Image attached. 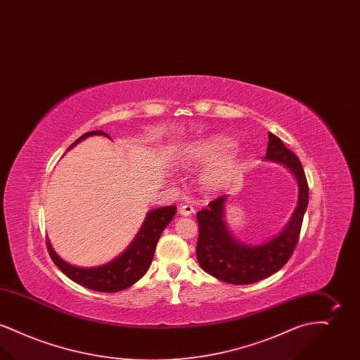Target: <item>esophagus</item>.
Listing matches in <instances>:
<instances>
[{
	"mask_svg": "<svg viewBox=\"0 0 360 360\" xmlns=\"http://www.w3.org/2000/svg\"><path fill=\"white\" fill-rule=\"evenodd\" d=\"M194 212H195V210H194V206L188 205V204H185V205H182L179 207V213H181L182 216H191Z\"/></svg>",
	"mask_w": 360,
	"mask_h": 360,
	"instance_id": "34e87169",
	"label": "esophagus"
}]
</instances>
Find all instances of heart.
<instances>
[{
	"mask_svg": "<svg viewBox=\"0 0 360 360\" xmlns=\"http://www.w3.org/2000/svg\"><path fill=\"white\" fill-rule=\"evenodd\" d=\"M233 147L235 141L231 137L224 135L206 137L188 148L181 163L188 169L212 163L202 174L201 181L207 188H221L239 167L240 156Z\"/></svg>",
	"mask_w": 360,
	"mask_h": 360,
	"instance_id": "1",
	"label": "heart"
}]
</instances>
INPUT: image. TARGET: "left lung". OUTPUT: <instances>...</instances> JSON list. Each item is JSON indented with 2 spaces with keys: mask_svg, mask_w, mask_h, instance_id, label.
<instances>
[{
  "mask_svg": "<svg viewBox=\"0 0 360 360\" xmlns=\"http://www.w3.org/2000/svg\"><path fill=\"white\" fill-rule=\"evenodd\" d=\"M266 160L286 166L298 184V202L286 228L271 240L259 245L240 243L229 232L224 220L226 195L209 202L197 213V259L207 274L233 285H250L281 270L290 259L300 239L304 214L309 201L308 181L300 159L278 136L269 132Z\"/></svg>",
  "mask_w": 360,
  "mask_h": 360,
  "instance_id": "1",
  "label": "left lung"
}]
</instances>
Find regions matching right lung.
<instances>
[{"instance_id": "add662e5", "label": "right lung", "mask_w": 360, "mask_h": 360, "mask_svg": "<svg viewBox=\"0 0 360 360\" xmlns=\"http://www.w3.org/2000/svg\"><path fill=\"white\" fill-rule=\"evenodd\" d=\"M93 135H103L110 139L103 131H91L77 139L70 148L77 146L84 139ZM176 213V206H163L147 213V217L137 232L136 238L129 244V247L115 260L98 266V267H77L69 264L63 259L56 255L52 248L50 240L47 239V250L52 262L56 267L68 275L71 281L79 283L91 290L103 292H116L131 288L134 283L146 274L151 266L154 257L156 243L160 238L165 228L172 223Z\"/></svg>"}]
</instances>
